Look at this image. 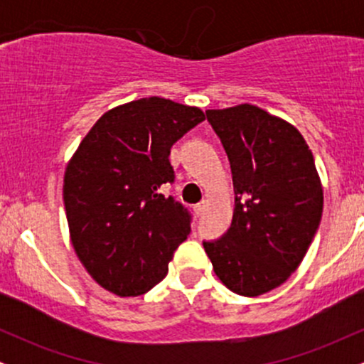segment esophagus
I'll return each instance as SVG.
<instances>
[{"label":"esophagus","mask_w":364,"mask_h":364,"mask_svg":"<svg viewBox=\"0 0 364 364\" xmlns=\"http://www.w3.org/2000/svg\"><path fill=\"white\" fill-rule=\"evenodd\" d=\"M205 207H207V203L205 202H200V203H196V205H193V212H195V215H202L203 212H205Z\"/></svg>","instance_id":"34e87169"}]
</instances>
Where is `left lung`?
Instances as JSON below:
<instances>
[{"label":"left lung","mask_w":364,"mask_h":364,"mask_svg":"<svg viewBox=\"0 0 364 364\" xmlns=\"http://www.w3.org/2000/svg\"><path fill=\"white\" fill-rule=\"evenodd\" d=\"M205 114L228 154L236 196L231 228L203 248L224 286L253 298L299 267L320 225L323 190L310 147L287 121L252 104Z\"/></svg>","instance_id":"obj_1"}]
</instances>
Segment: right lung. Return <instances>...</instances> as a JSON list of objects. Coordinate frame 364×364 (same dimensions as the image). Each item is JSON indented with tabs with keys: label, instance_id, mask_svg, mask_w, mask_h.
Masks as SVG:
<instances>
[{
	"label": "right lung",
	"instance_id": "right-lung-1",
	"mask_svg": "<svg viewBox=\"0 0 364 364\" xmlns=\"http://www.w3.org/2000/svg\"><path fill=\"white\" fill-rule=\"evenodd\" d=\"M203 119L198 107L162 97L123 104L99 118L66 166L70 237L104 289L139 296L168 274L191 231L188 208L166 195L171 147Z\"/></svg>",
	"mask_w": 364,
	"mask_h": 364
}]
</instances>
